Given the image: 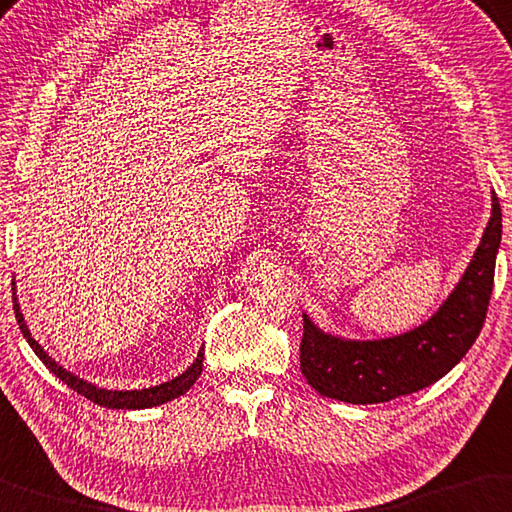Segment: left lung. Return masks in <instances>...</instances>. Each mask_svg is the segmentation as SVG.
Instances as JSON below:
<instances>
[{
  "instance_id": "8db88e82",
  "label": "left lung",
  "mask_w": 512,
  "mask_h": 512,
  "mask_svg": "<svg viewBox=\"0 0 512 512\" xmlns=\"http://www.w3.org/2000/svg\"><path fill=\"white\" fill-rule=\"evenodd\" d=\"M501 242V206L492 217L463 279L429 322L388 340L356 342L322 333L304 315L299 363L322 397L347 404H383L442 379L483 329Z\"/></svg>"
}]
</instances>
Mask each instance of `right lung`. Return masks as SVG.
<instances>
[{
  "instance_id": "obj_1",
  "label": "right lung",
  "mask_w": 512,
  "mask_h": 512,
  "mask_svg": "<svg viewBox=\"0 0 512 512\" xmlns=\"http://www.w3.org/2000/svg\"><path fill=\"white\" fill-rule=\"evenodd\" d=\"M13 295H15V292H13ZM13 311H15V320H18V324H20L22 335L27 338L31 349L36 351V356L47 365V370L52 372L54 376H58V379H61L67 385V388H72L74 392H77V395L95 401V404H99V406H108V408H152V406H161V404H165V401H172V399L181 397L183 392H188L201 374V363H204V347L199 349L195 363H192L186 372L179 374L177 379L161 383V385H154V388L124 390V392L97 388V385H90L83 379H77V376L70 374L67 370H63V367L58 365L56 360H52V356L45 354L43 347H40L38 342L31 338L27 324H24V317L20 313V304H18V299H15V297H13Z\"/></svg>"
}]
</instances>
